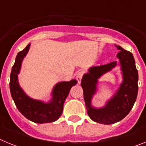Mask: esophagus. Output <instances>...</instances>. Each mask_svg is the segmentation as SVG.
<instances>
[{
	"label": "esophagus",
	"mask_w": 146,
	"mask_h": 146,
	"mask_svg": "<svg viewBox=\"0 0 146 146\" xmlns=\"http://www.w3.org/2000/svg\"><path fill=\"white\" fill-rule=\"evenodd\" d=\"M83 74H84L83 71H79V72H77V75H76V78H77L78 83H80L81 80H82V76H83Z\"/></svg>",
	"instance_id": "34e87169"
}]
</instances>
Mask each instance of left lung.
<instances>
[{"label":"left lung","mask_w":146,"mask_h":146,"mask_svg":"<svg viewBox=\"0 0 146 146\" xmlns=\"http://www.w3.org/2000/svg\"><path fill=\"white\" fill-rule=\"evenodd\" d=\"M115 46L120 50L117 58L120 61L123 82L114 96L104 107L94 108L91 99L97 90L98 80L116 66L117 61L91 67L81 81L88 115L91 120L103 124H113L124 118L133 107L138 92V72L133 55L118 45Z\"/></svg>","instance_id":"8db88e82"}]
</instances>
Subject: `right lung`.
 Instances as JSON below:
<instances>
[{"label":"right lung","instance_id":"add662e5","mask_svg":"<svg viewBox=\"0 0 146 146\" xmlns=\"http://www.w3.org/2000/svg\"><path fill=\"white\" fill-rule=\"evenodd\" d=\"M30 46L31 44H28L24 50L18 52L11 69L9 82L11 97L19 111L30 121L37 123L54 122L61 115L64 102L70 89L77 84V81L72 80L69 82H58L52 89V99L49 102L29 97L19 85L18 74L21 69L22 62L28 53Z\"/></svg>","mask_w":146,"mask_h":146}]
</instances>
